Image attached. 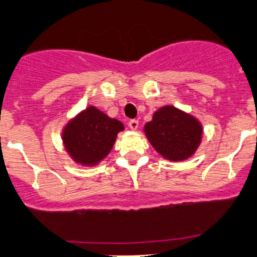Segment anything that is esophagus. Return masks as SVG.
<instances>
[{"label":"esophagus","mask_w":257,"mask_h":257,"mask_svg":"<svg viewBox=\"0 0 257 257\" xmlns=\"http://www.w3.org/2000/svg\"><path fill=\"white\" fill-rule=\"evenodd\" d=\"M128 126H130L131 130H138L139 121L138 119H130V121H128Z\"/></svg>","instance_id":"esophagus-1"}]
</instances>
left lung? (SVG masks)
<instances>
[{
    "mask_svg": "<svg viewBox=\"0 0 257 257\" xmlns=\"http://www.w3.org/2000/svg\"><path fill=\"white\" fill-rule=\"evenodd\" d=\"M150 144L169 161H183L191 157L201 141L202 128L196 118L172 107L158 109L145 124Z\"/></svg>",
    "mask_w": 257,
    "mask_h": 257,
    "instance_id": "1",
    "label": "left lung"
}]
</instances>
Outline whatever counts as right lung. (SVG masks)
<instances>
[{"instance_id": "obj_1", "label": "right lung", "mask_w": 257, "mask_h": 257, "mask_svg": "<svg viewBox=\"0 0 257 257\" xmlns=\"http://www.w3.org/2000/svg\"><path fill=\"white\" fill-rule=\"evenodd\" d=\"M122 130L121 122L109 118L95 107H89L69 122L62 139L75 162L91 166L107 157Z\"/></svg>"}]
</instances>
